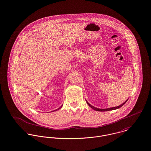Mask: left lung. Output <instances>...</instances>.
<instances>
[{
    "mask_svg": "<svg viewBox=\"0 0 151 151\" xmlns=\"http://www.w3.org/2000/svg\"><path fill=\"white\" fill-rule=\"evenodd\" d=\"M128 99H127V101H125V102H124V103H123L122 104H121V105H119V106H116V107H111V108H107V109H98V108H96V107H94V106H93L92 105H91V104H90L87 101H86V102H87V104H88V105L91 107V108H92L93 109V110H96V111H110V110H116V109H119V108H120L121 107H122L124 104H125L127 101H128Z\"/></svg>",
    "mask_w": 151,
    "mask_h": 151,
    "instance_id": "obj_1",
    "label": "left lung"
}]
</instances>
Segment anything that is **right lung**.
Masks as SVG:
<instances>
[{
	"instance_id": "obj_1",
	"label": "right lung",
	"mask_w": 151,
	"mask_h": 151,
	"mask_svg": "<svg viewBox=\"0 0 151 151\" xmlns=\"http://www.w3.org/2000/svg\"><path fill=\"white\" fill-rule=\"evenodd\" d=\"M62 106H60V107H59V108H58V109H56V110H54V111H57V110H59V109H61V107H62Z\"/></svg>"
}]
</instances>
